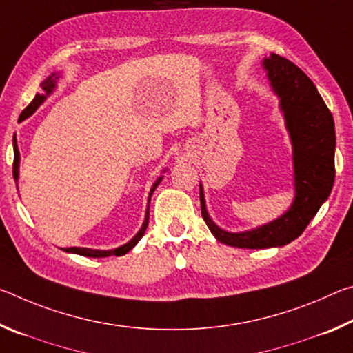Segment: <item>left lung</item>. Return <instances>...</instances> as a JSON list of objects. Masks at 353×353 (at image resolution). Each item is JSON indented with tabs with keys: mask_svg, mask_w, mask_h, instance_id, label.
<instances>
[{
	"mask_svg": "<svg viewBox=\"0 0 353 353\" xmlns=\"http://www.w3.org/2000/svg\"><path fill=\"white\" fill-rule=\"evenodd\" d=\"M263 65L274 92L280 97L294 148L296 198L282 218L259 229L230 234L208 216L199 185L201 213L208 229L218 241L240 249L285 246L296 240L324 204L334 182V123L314 83L297 65L277 54L266 57Z\"/></svg>",
	"mask_w": 353,
	"mask_h": 353,
	"instance_id": "1",
	"label": "left lung"
}]
</instances>
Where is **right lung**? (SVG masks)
I'll use <instances>...</instances> for the list:
<instances>
[{"instance_id":"right-lung-1","label":"right lung","mask_w":353,"mask_h":353,"mask_svg":"<svg viewBox=\"0 0 353 353\" xmlns=\"http://www.w3.org/2000/svg\"><path fill=\"white\" fill-rule=\"evenodd\" d=\"M52 76H54V74H52ZM52 76H50L46 81L41 82V88H43L46 93H51L52 88H54V79H57V77H54V79H52ZM43 99H45L43 94H37V97H35L31 101V104H29L26 109L21 112V119H25L29 115H32V113L37 110V107L41 103H43ZM19 162H20V152H19V149H17V140H15V137H14V177H15V181H17V179H19ZM162 179L163 177H159L157 181H155V183L152 185L151 193H149V202H151V196L154 193V190L157 188V185L160 182H162ZM149 202H148V204H149ZM148 221H149V205H148V210H146L145 223H143L140 232L132 238V240L124 244V246H121V248H117V249H112V250H93V249H85V248H68V249H65V250H67V252L79 254V255H83V256H94V259H97V256H98V259H101V256H112V255L119 256V255H124V254H128L129 250L132 249L135 244L141 240L143 235H145V230H146V227H148Z\"/></svg>"}]
</instances>
